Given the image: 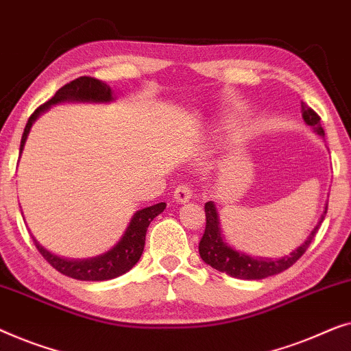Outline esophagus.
<instances>
[{
    "mask_svg": "<svg viewBox=\"0 0 351 351\" xmlns=\"http://www.w3.org/2000/svg\"><path fill=\"white\" fill-rule=\"evenodd\" d=\"M173 197L176 202H187L192 197V189L187 184H180L173 192Z\"/></svg>",
    "mask_w": 351,
    "mask_h": 351,
    "instance_id": "obj_1",
    "label": "esophagus"
}]
</instances>
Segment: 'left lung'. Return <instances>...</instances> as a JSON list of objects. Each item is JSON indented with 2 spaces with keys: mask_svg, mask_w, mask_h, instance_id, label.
Returning <instances> with one entry per match:
<instances>
[{
  "mask_svg": "<svg viewBox=\"0 0 351 351\" xmlns=\"http://www.w3.org/2000/svg\"><path fill=\"white\" fill-rule=\"evenodd\" d=\"M302 117L305 124L312 125L313 130L318 133L319 136H324V130L322 127V117H319L317 112H315L312 108L305 105L302 101ZM328 210V206H326ZM326 215V211H324ZM324 215L322 216V221L315 226L312 234L308 235V239L304 241L302 245L299 246L294 253L289 256H285L281 259H263V258H250L243 253H239V251L232 250L229 245L224 243L223 237H221L219 232V218L218 213H216V206L213 202H206L205 204V232L204 237H202L199 243V253L200 258L205 261L206 264L211 265V267L219 270V272L227 274L234 278H241V280H261L265 278V276L275 275L283 272V270L289 269L291 265L295 264L300 256H302L307 248L312 243L313 237L317 235V232L322 226Z\"/></svg>",
  "mask_w": 351,
  "mask_h": 351,
  "instance_id": "8db88e82",
  "label": "left lung"
}]
</instances>
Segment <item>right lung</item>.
<instances>
[{
  "mask_svg": "<svg viewBox=\"0 0 351 351\" xmlns=\"http://www.w3.org/2000/svg\"><path fill=\"white\" fill-rule=\"evenodd\" d=\"M65 100H76V101H110L112 100L111 88L108 84L98 81L95 77L90 76H81L75 79V81L68 82L62 88H58L51 100L43 103L41 106H38L33 111V114L29 116V119L23 130L22 141H21V152L25 145V140L28 136L29 128L34 119L41 114L43 111H46L51 105H56L58 101ZM165 204H156L147 208H143L136 211L130 221V226L127 227L124 237L111 251H108L106 254L98 256V258L87 259V261H68L62 259L58 256H53L49 253L47 250H44L36 240L33 239L34 245L44 259L52 265L53 269L58 272L71 276V278L82 280V281H103V280H111L116 278L122 274H125L127 270H130L133 265L138 263V259L141 258L143 250H145V240H146V230L147 226L151 224V221L156 218L157 215H160L165 210Z\"/></svg>",
  "mask_w": 351,
  "mask_h": 351,
  "instance_id": "obj_1",
  "label": "right lung"
}]
</instances>
